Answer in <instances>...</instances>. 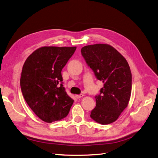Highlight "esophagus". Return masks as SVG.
<instances>
[{
  "mask_svg": "<svg viewBox=\"0 0 158 158\" xmlns=\"http://www.w3.org/2000/svg\"><path fill=\"white\" fill-rule=\"evenodd\" d=\"M84 96V95L83 94H80V95H75V98H77V99H80V98H83V97Z\"/></svg>",
  "mask_w": 158,
  "mask_h": 158,
  "instance_id": "34e87169",
  "label": "esophagus"
}]
</instances>
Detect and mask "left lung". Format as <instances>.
Here are the masks:
<instances>
[{
  "mask_svg": "<svg viewBox=\"0 0 158 158\" xmlns=\"http://www.w3.org/2000/svg\"><path fill=\"white\" fill-rule=\"evenodd\" d=\"M81 55L103 87L95 96L96 106L90 117L102 125L114 122L127 107L132 77L128 63L115 48L107 44L85 46Z\"/></svg>",
  "mask_w": 158,
  "mask_h": 158,
  "instance_id": "obj_1",
  "label": "left lung"
}]
</instances>
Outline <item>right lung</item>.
I'll return each mask as SVG.
<instances>
[{
	"label": "right lung",
	"mask_w": 158,
	"mask_h": 158,
	"mask_svg": "<svg viewBox=\"0 0 158 158\" xmlns=\"http://www.w3.org/2000/svg\"><path fill=\"white\" fill-rule=\"evenodd\" d=\"M76 47H43L29 56L23 67L21 89L28 106L47 123L67 117L74 101L63 85L61 71Z\"/></svg>",
	"instance_id": "right-lung-1"
}]
</instances>
